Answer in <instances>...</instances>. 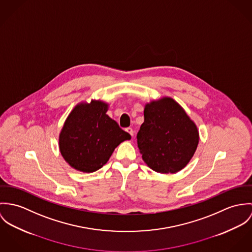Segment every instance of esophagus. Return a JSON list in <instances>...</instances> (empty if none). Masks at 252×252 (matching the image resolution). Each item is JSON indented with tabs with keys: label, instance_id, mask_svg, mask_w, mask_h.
Masks as SVG:
<instances>
[{
	"label": "esophagus",
	"instance_id": "obj_1",
	"mask_svg": "<svg viewBox=\"0 0 252 252\" xmlns=\"http://www.w3.org/2000/svg\"><path fill=\"white\" fill-rule=\"evenodd\" d=\"M126 132H128L131 136H133V133H134V131H133V129L131 128V127H127V128H126Z\"/></svg>",
	"mask_w": 252,
	"mask_h": 252
}]
</instances>
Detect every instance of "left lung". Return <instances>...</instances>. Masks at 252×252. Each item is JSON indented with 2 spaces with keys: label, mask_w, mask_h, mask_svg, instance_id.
Returning a JSON list of instances; mask_svg holds the SVG:
<instances>
[{
  "label": "left lung",
  "mask_w": 252,
  "mask_h": 252,
  "mask_svg": "<svg viewBox=\"0 0 252 252\" xmlns=\"http://www.w3.org/2000/svg\"><path fill=\"white\" fill-rule=\"evenodd\" d=\"M199 142L195 124L170 97L145 106L137 144L146 164L158 173H177L193 157Z\"/></svg>",
  "instance_id": "8db88e82"
}]
</instances>
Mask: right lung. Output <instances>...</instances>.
<instances>
[{"instance_id": "obj_1", "label": "right lung", "mask_w": 252, "mask_h": 252, "mask_svg": "<svg viewBox=\"0 0 252 252\" xmlns=\"http://www.w3.org/2000/svg\"><path fill=\"white\" fill-rule=\"evenodd\" d=\"M99 100L78 104L66 118L59 137L63 158L71 167L92 173L102 167L117 146L130 135L106 115Z\"/></svg>"}]
</instances>
